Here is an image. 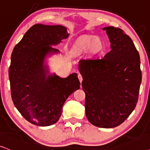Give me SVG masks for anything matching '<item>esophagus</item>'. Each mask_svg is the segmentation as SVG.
Returning a JSON list of instances; mask_svg holds the SVG:
<instances>
[{
    "label": "esophagus",
    "instance_id": "34e87169",
    "mask_svg": "<svg viewBox=\"0 0 150 150\" xmlns=\"http://www.w3.org/2000/svg\"><path fill=\"white\" fill-rule=\"evenodd\" d=\"M78 78L79 79V81L81 83V81L83 80V78H82V76H81V75L80 73H78Z\"/></svg>",
    "mask_w": 150,
    "mask_h": 150
}]
</instances>
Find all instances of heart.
Wrapping results in <instances>:
<instances>
[{"label":"heart","instance_id":"obj_1","mask_svg":"<svg viewBox=\"0 0 150 150\" xmlns=\"http://www.w3.org/2000/svg\"><path fill=\"white\" fill-rule=\"evenodd\" d=\"M102 47V42L96 36L83 37L77 42L73 47L72 51L74 54H80L93 48V49H99Z\"/></svg>","mask_w":150,"mask_h":150}]
</instances>
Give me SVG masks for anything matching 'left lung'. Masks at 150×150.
<instances>
[{"label":"left lung","instance_id":"obj_1","mask_svg":"<svg viewBox=\"0 0 150 150\" xmlns=\"http://www.w3.org/2000/svg\"><path fill=\"white\" fill-rule=\"evenodd\" d=\"M103 30L108 35L111 51L102 58L81 59L79 70L88 120L95 126L112 128L134 110L142 73L139 53L130 38L120 28Z\"/></svg>","mask_w":150,"mask_h":150}]
</instances>
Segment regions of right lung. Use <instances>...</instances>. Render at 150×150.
<instances>
[{"mask_svg":"<svg viewBox=\"0 0 150 150\" xmlns=\"http://www.w3.org/2000/svg\"><path fill=\"white\" fill-rule=\"evenodd\" d=\"M69 34L62 25L36 24L15 46L11 56L9 78L13 104L26 120L38 126H49L59 120L67 99L79 89L77 73L67 78L49 73L45 57L58 53L52 48Z\"/></svg>","mask_w":150,"mask_h":150,"instance_id":"right-lung-1","label":"right lung"}]
</instances>
